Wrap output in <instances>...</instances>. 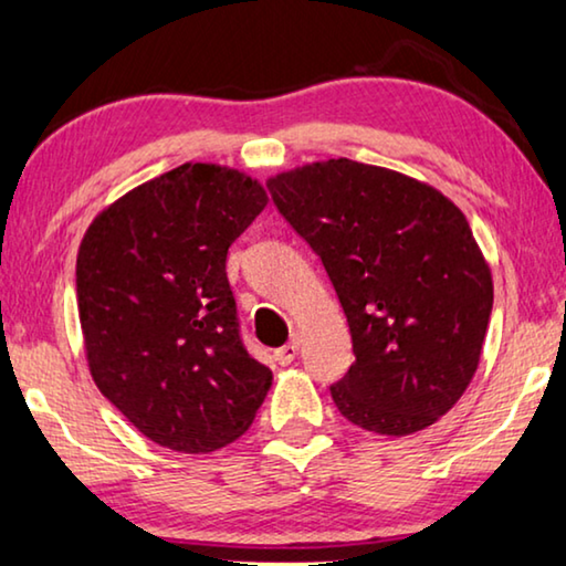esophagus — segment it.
Listing matches in <instances>:
<instances>
[{"label": "esophagus", "instance_id": "obj_1", "mask_svg": "<svg viewBox=\"0 0 566 566\" xmlns=\"http://www.w3.org/2000/svg\"><path fill=\"white\" fill-rule=\"evenodd\" d=\"M296 355H298V335H293L281 350H275V360L281 363V366H291V363L296 360Z\"/></svg>", "mask_w": 566, "mask_h": 566}]
</instances>
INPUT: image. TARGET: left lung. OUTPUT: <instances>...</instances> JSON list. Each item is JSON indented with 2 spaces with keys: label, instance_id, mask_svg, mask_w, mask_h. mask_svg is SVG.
I'll return each mask as SVG.
<instances>
[{
  "label": "left lung",
  "instance_id": "8db88e82",
  "mask_svg": "<svg viewBox=\"0 0 566 566\" xmlns=\"http://www.w3.org/2000/svg\"><path fill=\"white\" fill-rule=\"evenodd\" d=\"M268 190L347 316L355 363L329 386L339 415L381 436L443 417L492 314V275L463 213L412 177L350 159L283 172Z\"/></svg>",
  "mask_w": 566,
  "mask_h": 566
}]
</instances>
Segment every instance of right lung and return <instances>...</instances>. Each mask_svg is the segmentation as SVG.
Listing matches in <instances>:
<instances>
[{
    "mask_svg": "<svg viewBox=\"0 0 566 566\" xmlns=\"http://www.w3.org/2000/svg\"><path fill=\"white\" fill-rule=\"evenodd\" d=\"M268 206L237 169L182 165L97 216L76 258L92 378L154 443L208 453L250 428L270 374L239 332L227 254Z\"/></svg>",
    "mask_w": 566,
    "mask_h": 566,
    "instance_id": "obj_1",
    "label": "right lung"
}]
</instances>
